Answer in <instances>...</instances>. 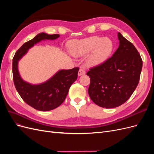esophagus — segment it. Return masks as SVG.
<instances>
[{"label":"esophagus","mask_w":154,"mask_h":154,"mask_svg":"<svg viewBox=\"0 0 154 154\" xmlns=\"http://www.w3.org/2000/svg\"><path fill=\"white\" fill-rule=\"evenodd\" d=\"M84 74H85V71L84 69L80 68L78 71V76H80L82 75H84Z\"/></svg>","instance_id":"obj_1"}]
</instances>
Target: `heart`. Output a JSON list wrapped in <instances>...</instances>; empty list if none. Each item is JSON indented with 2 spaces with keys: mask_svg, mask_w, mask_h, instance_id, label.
Here are the masks:
<instances>
[{
  "mask_svg": "<svg viewBox=\"0 0 154 154\" xmlns=\"http://www.w3.org/2000/svg\"><path fill=\"white\" fill-rule=\"evenodd\" d=\"M112 49L113 43L110 38L93 36L82 40L74 41L72 53L76 57H84L92 52L87 59V65L95 66L106 60Z\"/></svg>",
  "mask_w": 154,
  "mask_h": 154,
  "instance_id": "obj_1",
  "label": "heart"
}]
</instances>
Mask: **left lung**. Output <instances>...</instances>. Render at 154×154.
I'll list each match as a JSON object with an SVG mask.
<instances>
[{
	"mask_svg": "<svg viewBox=\"0 0 154 154\" xmlns=\"http://www.w3.org/2000/svg\"><path fill=\"white\" fill-rule=\"evenodd\" d=\"M119 45L112 57L87 73L91 83L88 92L94 103L106 109L125 103L136 89L143 61L135 46L118 32Z\"/></svg>",
	"mask_w": 154,
	"mask_h": 154,
	"instance_id": "1",
	"label": "left lung"
}]
</instances>
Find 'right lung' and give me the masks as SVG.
<instances>
[{"label": "right lung", "instance_id": "right-lung-1", "mask_svg": "<svg viewBox=\"0 0 154 154\" xmlns=\"http://www.w3.org/2000/svg\"><path fill=\"white\" fill-rule=\"evenodd\" d=\"M59 35L41 32L24 43L17 51L13 59V78L15 88L26 103L38 110L49 111L57 108L64 101L69 89L78 77V67L60 70L46 82L32 85L22 80L18 70V63L28 50L42 40H55Z\"/></svg>", "mask_w": 154, "mask_h": 154}]
</instances>
